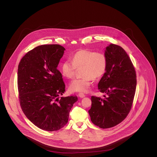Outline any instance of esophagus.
Instances as JSON below:
<instances>
[{
	"label": "esophagus",
	"mask_w": 157,
	"mask_h": 157,
	"mask_svg": "<svg viewBox=\"0 0 157 157\" xmlns=\"http://www.w3.org/2000/svg\"><path fill=\"white\" fill-rule=\"evenodd\" d=\"M78 96H79V97L81 98H84V97L86 96V95L84 94H82V93H79V94H78Z\"/></svg>",
	"instance_id": "obj_1"
}]
</instances>
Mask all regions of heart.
Returning a JSON list of instances; mask_svg holds the SVG:
<instances>
[{
    "instance_id": "heart-1",
    "label": "heart",
    "mask_w": 157,
    "mask_h": 157,
    "mask_svg": "<svg viewBox=\"0 0 157 157\" xmlns=\"http://www.w3.org/2000/svg\"><path fill=\"white\" fill-rule=\"evenodd\" d=\"M107 58L101 52H95L88 50L77 52L71 60H66L61 65L63 75L68 79L75 76L76 69L81 68L80 78L73 80L69 88L72 92H86L92 84V78L97 79L101 78L106 71Z\"/></svg>"
}]
</instances>
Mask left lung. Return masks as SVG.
Segmentation results:
<instances>
[{
    "mask_svg": "<svg viewBox=\"0 0 157 157\" xmlns=\"http://www.w3.org/2000/svg\"><path fill=\"white\" fill-rule=\"evenodd\" d=\"M107 58L105 73L98 87L104 98L92 96L89 110L92 122L102 128L114 127L122 122L128 114L136 87L135 68L125 50L111 44L105 50Z\"/></svg>",
    "mask_w": 157,
    "mask_h": 157,
    "instance_id": "1",
    "label": "left lung"
}]
</instances>
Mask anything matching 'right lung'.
<instances>
[{"label":"right lung","mask_w":157,"mask_h":157,"mask_svg":"<svg viewBox=\"0 0 157 157\" xmlns=\"http://www.w3.org/2000/svg\"><path fill=\"white\" fill-rule=\"evenodd\" d=\"M65 50L58 44L42 45L29 52L17 70L21 107L37 127L56 131L68 123L76 96L61 97L65 91L63 76L57 69Z\"/></svg>","instance_id":"add662e5"}]
</instances>
